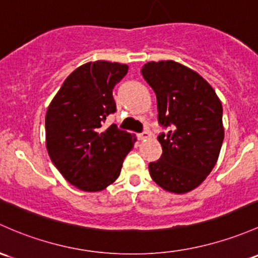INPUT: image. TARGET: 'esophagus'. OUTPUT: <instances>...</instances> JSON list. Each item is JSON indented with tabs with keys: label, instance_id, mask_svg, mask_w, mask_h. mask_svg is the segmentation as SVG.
I'll use <instances>...</instances> for the list:
<instances>
[{
	"label": "esophagus",
	"instance_id": "esophagus-1",
	"mask_svg": "<svg viewBox=\"0 0 258 258\" xmlns=\"http://www.w3.org/2000/svg\"><path fill=\"white\" fill-rule=\"evenodd\" d=\"M150 132H147V131H143V132H141V134H138L137 135V138L140 141H142V140H147V138H150Z\"/></svg>",
	"mask_w": 258,
	"mask_h": 258
}]
</instances>
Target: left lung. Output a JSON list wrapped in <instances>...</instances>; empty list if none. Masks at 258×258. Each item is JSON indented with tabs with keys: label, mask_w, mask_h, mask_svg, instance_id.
<instances>
[{
	"label": "left lung",
	"mask_w": 258,
	"mask_h": 258,
	"mask_svg": "<svg viewBox=\"0 0 258 258\" xmlns=\"http://www.w3.org/2000/svg\"><path fill=\"white\" fill-rule=\"evenodd\" d=\"M157 97L162 156L151 162L150 174L159 186L183 194L197 188L218 161L222 141V106L210 85L173 60L151 61L141 69Z\"/></svg>",
	"instance_id": "obj_1"
}]
</instances>
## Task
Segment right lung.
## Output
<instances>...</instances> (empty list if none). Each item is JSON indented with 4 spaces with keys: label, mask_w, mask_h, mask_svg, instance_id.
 <instances>
[{
    "label": "right lung",
    "mask_w": 258,
    "mask_h": 258,
    "mask_svg": "<svg viewBox=\"0 0 258 258\" xmlns=\"http://www.w3.org/2000/svg\"><path fill=\"white\" fill-rule=\"evenodd\" d=\"M128 72L126 64L86 63L75 69L54 96L45 115L49 157L77 188L99 191L120 175L135 138L106 117L116 112L112 90Z\"/></svg>",
    "instance_id": "1"
}]
</instances>
